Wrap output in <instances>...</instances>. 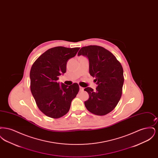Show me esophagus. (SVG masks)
I'll use <instances>...</instances> for the list:
<instances>
[{"mask_svg":"<svg viewBox=\"0 0 158 158\" xmlns=\"http://www.w3.org/2000/svg\"><path fill=\"white\" fill-rule=\"evenodd\" d=\"M79 88H80V91H83V89H84V88L82 87V86H79Z\"/></svg>","mask_w":158,"mask_h":158,"instance_id":"1","label":"esophagus"}]
</instances>
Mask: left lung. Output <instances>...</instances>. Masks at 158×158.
Segmentation results:
<instances>
[{
	"instance_id": "8db88e82",
	"label": "left lung",
	"mask_w": 158,
	"mask_h": 158,
	"mask_svg": "<svg viewBox=\"0 0 158 158\" xmlns=\"http://www.w3.org/2000/svg\"><path fill=\"white\" fill-rule=\"evenodd\" d=\"M78 56H86L89 62V73L96 78V90L86 88L89 99L85 102L86 109L97 115L110 113L118 103L124 83L123 69L115 56L99 45L83 47Z\"/></svg>"
}]
</instances>
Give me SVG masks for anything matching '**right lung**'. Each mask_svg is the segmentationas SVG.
<instances>
[{
    "mask_svg": "<svg viewBox=\"0 0 158 158\" xmlns=\"http://www.w3.org/2000/svg\"><path fill=\"white\" fill-rule=\"evenodd\" d=\"M79 48L62 46L50 48L31 67V91L38 108L47 117L59 118L66 115L79 92L77 83L60 85L58 79L61 74L66 73L68 60L75 57Z\"/></svg>",
    "mask_w": 158,
    "mask_h": 158,
    "instance_id": "add662e5",
    "label": "right lung"
}]
</instances>
